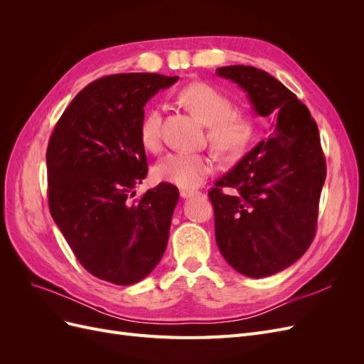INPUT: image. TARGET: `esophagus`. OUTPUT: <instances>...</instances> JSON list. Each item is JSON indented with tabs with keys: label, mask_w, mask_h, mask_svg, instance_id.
<instances>
[{
	"label": "esophagus",
	"mask_w": 364,
	"mask_h": 364,
	"mask_svg": "<svg viewBox=\"0 0 364 364\" xmlns=\"http://www.w3.org/2000/svg\"><path fill=\"white\" fill-rule=\"evenodd\" d=\"M199 191H193V190H181V197L183 199H188V197H194V196H199Z\"/></svg>",
	"instance_id": "esophagus-1"
}]
</instances>
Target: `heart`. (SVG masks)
I'll list each match as a JSON object with an SVG mask.
<instances>
[{
    "label": "heart",
    "mask_w": 364,
    "mask_h": 364,
    "mask_svg": "<svg viewBox=\"0 0 364 364\" xmlns=\"http://www.w3.org/2000/svg\"><path fill=\"white\" fill-rule=\"evenodd\" d=\"M178 102L206 124L208 139L213 149L225 158L243 153L255 136V119L234 107L230 98L214 86L191 83L178 92ZM139 139L149 151H158L162 146L161 112L153 107L144 115L139 126ZM214 171V159L200 151H173L153 167V178L173 183L183 190L200 186Z\"/></svg>",
    "instance_id": "obj_1"
}]
</instances>
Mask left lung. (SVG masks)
I'll return each mask as SVG.
<instances>
[{
  "label": "left lung",
  "instance_id": "1",
  "mask_svg": "<svg viewBox=\"0 0 364 364\" xmlns=\"http://www.w3.org/2000/svg\"><path fill=\"white\" fill-rule=\"evenodd\" d=\"M217 74L247 92L253 111L272 119V132L208 196L223 258L249 278L291 266L316 234L326 162L314 118L269 73L246 65Z\"/></svg>",
  "mask_w": 364,
  "mask_h": 364
}]
</instances>
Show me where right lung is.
Wrapping results in <instances>:
<instances>
[{
  "label": "right lung",
  "mask_w": 364,
  "mask_h": 364,
  "mask_svg": "<svg viewBox=\"0 0 364 364\" xmlns=\"http://www.w3.org/2000/svg\"><path fill=\"white\" fill-rule=\"evenodd\" d=\"M179 77L112 74L74 97L47 149L48 206L75 258L95 278L130 285L158 266L179 191L159 183L135 197L147 176L139 139L144 106Z\"/></svg>",
  "instance_id": "right-lung-1"
}]
</instances>
